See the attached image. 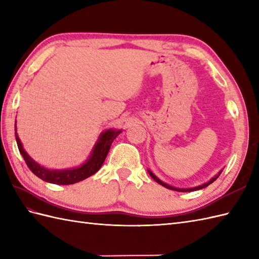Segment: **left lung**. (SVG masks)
Instances as JSON below:
<instances>
[{
  "label": "left lung",
  "mask_w": 259,
  "mask_h": 259,
  "mask_svg": "<svg viewBox=\"0 0 259 259\" xmlns=\"http://www.w3.org/2000/svg\"><path fill=\"white\" fill-rule=\"evenodd\" d=\"M148 173H149V175H151V177L153 178V180L155 181V182H157L158 184H160V185H162V186H164V187H166V188H168V189H173V191H177V192H193V191H198V189H202V188H204V187H206V186H208L209 185V184H211L212 182H214V181H216L217 180V178H218V176H220L221 175V173H222V171H221V173L220 174H218L217 176H215L214 178H211V180L208 182V183H205L204 184V185H200V186H197V187H194V188H186V189H184V188H175V187H171V186H169V185H167V184H165V183H163L162 181H159L158 180V178L156 177V176H155L153 173H152V171L151 170H148Z\"/></svg>",
  "instance_id": "1"
}]
</instances>
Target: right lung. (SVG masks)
I'll return each instance as SVG.
<instances>
[{"instance_id": "add662e5", "label": "right lung", "mask_w": 259, "mask_h": 259, "mask_svg": "<svg viewBox=\"0 0 259 259\" xmlns=\"http://www.w3.org/2000/svg\"><path fill=\"white\" fill-rule=\"evenodd\" d=\"M119 133L120 131H106L105 133H103L101 135L99 142L96 143V145L93 149V152H92V155L88 162L83 164L82 166H79V167L65 170H51L48 168H44L43 166H39L37 163L34 162V160L26 154L24 149H23L21 141L19 137H17V134H15V137L19 151L23 158H24L27 167L31 169L33 174H35L37 177L41 178V180L52 184H57V185H70V184H75L92 176L102 167V165L104 163V160L107 156V153L110 151L113 141L116 139V136Z\"/></svg>"}]
</instances>
